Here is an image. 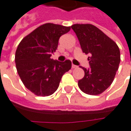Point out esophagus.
<instances>
[{
	"instance_id": "34e87169",
	"label": "esophagus",
	"mask_w": 131,
	"mask_h": 131,
	"mask_svg": "<svg viewBox=\"0 0 131 131\" xmlns=\"http://www.w3.org/2000/svg\"><path fill=\"white\" fill-rule=\"evenodd\" d=\"M71 67H72V69H76V68H77V66L74 65V64H72V65H71Z\"/></svg>"
}]
</instances>
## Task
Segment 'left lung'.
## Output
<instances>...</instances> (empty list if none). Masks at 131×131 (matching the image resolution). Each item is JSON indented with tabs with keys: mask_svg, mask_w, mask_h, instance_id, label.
Instances as JSON below:
<instances>
[{
	"mask_svg": "<svg viewBox=\"0 0 131 131\" xmlns=\"http://www.w3.org/2000/svg\"><path fill=\"white\" fill-rule=\"evenodd\" d=\"M71 29L76 33L83 52L88 57L91 69L80 67L85 72L78 85L83 93L97 95L112 83L121 60L116 43L97 27L91 24H75Z\"/></svg>",
	"mask_w": 131,
	"mask_h": 131,
	"instance_id": "1",
	"label": "left lung"
}]
</instances>
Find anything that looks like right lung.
<instances>
[{
  "mask_svg": "<svg viewBox=\"0 0 131 131\" xmlns=\"http://www.w3.org/2000/svg\"><path fill=\"white\" fill-rule=\"evenodd\" d=\"M70 27L46 23L26 36L15 52L17 71L24 86L37 96H49L59 87L62 77L71 68L69 60L58 62L50 58L61 36Z\"/></svg>",
  "mask_w": 131,
  "mask_h": 131,
  "instance_id": "obj_1",
  "label": "right lung"
}]
</instances>
